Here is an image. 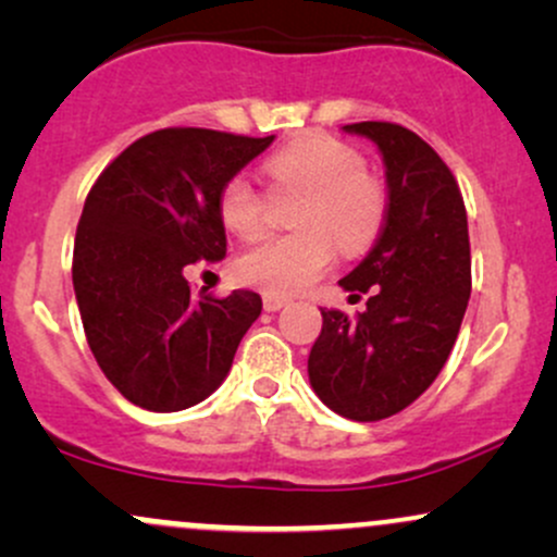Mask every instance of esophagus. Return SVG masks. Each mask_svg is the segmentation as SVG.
<instances>
[{"label": "esophagus", "instance_id": "34e87169", "mask_svg": "<svg viewBox=\"0 0 557 557\" xmlns=\"http://www.w3.org/2000/svg\"><path fill=\"white\" fill-rule=\"evenodd\" d=\"M283 306H287V298H280V296H270L267 293L264 296V311H280Z\"/></svg>", "mask_w": 557, "mask_h": 557}]
</instances>
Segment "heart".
Returning a JSON list of instances; mask_svg holds the SVG:
<instances>
[{"instance_id":"obj_1","label":"heart","mask_w":557,"mask_h":557,"mask_svg":"<svg viewBox=\"0 0 557 557\" xmlns=\"http://www.w3.org/2000/svg\"><path fill=\"white\" fill-rule=\"evenodd\" d=\"M274 194L304 190L296 214L300 233L270 235L235 259V274L270 296H287L314 283L335 259L337 246L356 253L376 238L385 216V190L367 172L359 149L332 136H306L264 162ZM220 216L230 233L253 238L264 230L267 198L246 177H233L220 194Z\"/></svg>"}]
</instances>
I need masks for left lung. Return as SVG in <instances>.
Returning a JSON list of instances; mask_svg holds the SVG:
<instances>
[{"label": "left lung", "instance_id": "8db88e82", "mask_svg": "<svg viewBox=\"0 0 557 557\" xmlns=\"http://www.w3.org/2000/svg\"><path fill=\"white\" fill-rule=\"evenodd\" d=\"M374 140L385 162V225L372 251L341 280L356 317L322 309L309 382L324 406L380 421L411 406L445 367L471 296L463 196L426 140L395 123L343 125Z\"/></svg>", "mask_w": 557, "mask_h": 557}]
</instances>
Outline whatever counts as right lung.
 I'll list each match as a JSON object with an SVG mask.
<instances>
[{"label":"right lung","mask_w":557,"mask_h":557,"mask_svg":"<svg viewBox=\"0 0 557 557\" xmlns=\"http://www.w3.org/2000/svg\"><path fill=\"white\" fill-rule=\"evenodd\" d=\"M274 140L164 127L131 144L83 207L73 287L107 380L146 411H183L225 382L259 293H190L183 270L227 253L220 194Z\"/></svg>","instance_id":"obj_1"}]
</instances>
